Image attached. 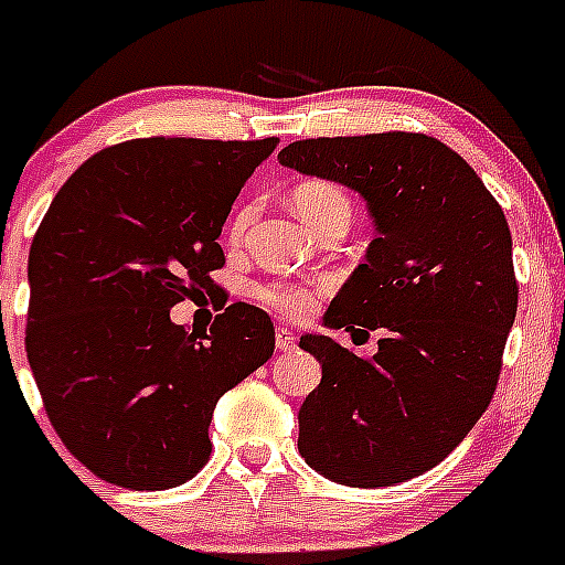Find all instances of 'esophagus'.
I'll use <instances>...</instances> for the list:
<instances>
[{"label":"esophagus","instance_id":"obj_1","mask_svg":"<svg viewBox=\"0 0 565 565\" xmlns=\"http://www.w3.org/2000/svg\"><path fill=\"white\" fill-rule=\"evenodd\" d=\"M274 344H277V351H291L294 344H297V333H294L291 328L279 326L277 331H274Z\"/></svg>","mask_w":565,"mask_h":565}]
</instances>
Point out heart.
Segmentation results:
<instances>
[{"mask_svg":"<svg viewBox=\"0 0 565 565\" xmlns=\"http://www.w3.org/2000/svg\"><path fill=\"white\" fill-rule=\"evenodd\" d=\"M294 206H297V212L302 214V221H306L311 228L337 212L351 214V201H348V194L331 181L299 183V186L294 189ZM248 221H252V206L237 209L232 217V226H228V234L237 239L239 234L246 232ZM259 299H263L266 306H271L274 311L286 313V317H302V313L311 311L313 291L308 286H302V282H279V286L259 288Z\"/></svg>","mask_w":565,"mask_h":565,"instance_id":"1","label":"heart"}]
</instances>
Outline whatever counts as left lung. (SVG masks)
<instances>
[{"mask_svg": "<svg viewBox=\"0 0 565 565\" xmlns=\"http://www.w3.org/2000/svg\"><path fill=\"white\" fill-rule=\"evenodd\" d=\"M279 163L364 198L376 223L328 328L376 331L356 356L306 333L322 382L299 407V456L344 487H393L450 456L492 402L518 311L512 234L476 169L422 132L306 138Z\"/></svg>", "mask_w": 565, "mask_h": 565, "instance_id": "1", "label": "left lung"}]
</instances>
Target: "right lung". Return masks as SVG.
<instances>
[{"mask_svg": "<svg viewBox=\"0 0 565 565\" xmlns=\"http://www.w3.org/2000/svg\"><path fill=\"white\" fill-rule=\"evenodd\" d=\"M277 143L135 138L84 161L50 203L24 351L53 430L102 481L186 483L212 452L217 398L271 359V317L248 302H223L203 331L169 308L217 291L223 223Z\"/></svg>", "mask_w": 565, "mask_h": 565, "instance_id": "right-lung-1", "label": "right lung"}]
</instances>
